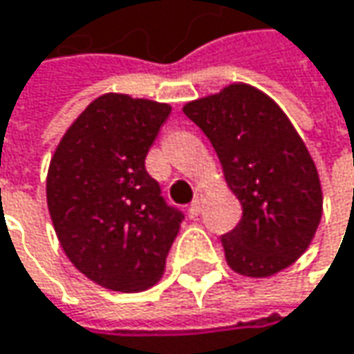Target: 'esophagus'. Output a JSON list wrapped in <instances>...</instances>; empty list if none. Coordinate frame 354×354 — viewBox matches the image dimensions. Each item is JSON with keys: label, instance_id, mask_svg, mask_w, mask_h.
I'll return each instance as SVG.
<instances>
[{"label": "esophagus", "instance_id": "esophagus-1", "mask_svg": "<svg viewBox=\"0 0 354 354\" xmlns=\"http://www.w3.org/2000/svg\"><path fill=\"white\" fill-rule=\"evenodd\" d=\"M201 207H203V196H201V194H196V196H194V201H192V203H190V207H188L190 215H192V217H196V215L201 213Z\"/></svg>", "mask_w": 354, "mask_h": 354}]
</instances>
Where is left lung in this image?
Listing matches in <instances>:
<instances>
[{"instance_id": "left-lung-1", "label": "left lung", "mask_w": 354, "mask_h": 354, "mask_svg": "<svg viewBox=\"0 0 354 354\" xmlns=\"http://www.w3.org/2000/svg\"><path fill=\"white\" fill-rule=\"evenodd\" d=\"M182 110L211 141L242 203L240 223L221 236L227 264L254 279L291 266L318 230L322 186L287 114L248 84H232Z\"/></svg>"}]
</instances>
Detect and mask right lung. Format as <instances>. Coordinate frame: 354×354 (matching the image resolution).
<instances>
[{"instance_id":"1","label":"right lung","mask_w":354,"mask_h":354,"mask_svg":"<svg viewBox=\"0 0 354 354\" xmlns=\"http://www.w3.org/2000/svg\"><path fill=\"white\" fill-rule=\"evenodd\" d=\"M170 112L104 94L67 129L48 166L46 203L61 248L80 272L112 291L156 285L184 219L145 170Z\"/></svg>"}]
</instances>
